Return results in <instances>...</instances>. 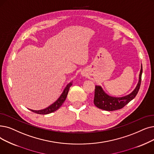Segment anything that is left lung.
Segmentation results:
<instances>
[{"label": "left lung", "instance_id": "left-lung-1", "mask_svg": "<svg viewBox=\"0 0 154 154\" xmlns=\"http://www.w3.org/2000/svg\"><path fill=\"white\" fill-rule=\"evenodd\" d=\"M142 65L139 75V81L136 88L130 94L122 97H115L108 96L104 92L101 86L96 85L94 103L98 108L106 111H115L123 108L137 96L142 81Z\"/></svg>", "mask_w": 154, "mask_h": 154}]
</instances>
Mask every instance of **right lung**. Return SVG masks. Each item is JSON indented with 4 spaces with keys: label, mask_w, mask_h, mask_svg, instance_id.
Listing matches in <instances>:
<instances>
[{
    "label": "right lung",
    "mask_w": 154,
    "mask_h": 154,
    "mask_svg": "<svg viewBox=\"0 0 154 154\" xmlns=\"http://www.w3.org/2000/svg\"><path fill=\"white\" fill-rule=\"evenodd\" d=\"M72 82H71L69 84H67V85L66 86V88H65L61 96H60V97L57 100V101L54 103L52 104L50 106H48V108H46L44 109L38 110V111L32 110V109H30V110L33 112H35V113H37V114H39V115H47V114H50V113H51V112H53L57 111L58 109H59L60 107L62 105L63 102L65 101L66 97V96H67V94H68L69 89L72 86Z\"/></svg>",
    "instance_id": "1"
}]
</instances>
